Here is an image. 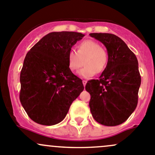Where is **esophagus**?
<instances>
[{"instance_id":"esophagus-1","label":"esophagus","mask_w":155,"mask_h":155,"mask_svg":"<svg viewBox=\"0 0 155 155\" xmlns=\"http://www.w3.org/2000/svg\"><path fill=\"white\" fill-rule=\"evenodd\" d=\"M82 82H83V84H84V87H85L86 84H87V81H86V80H83Z\"/></svg>"}]
</instances>
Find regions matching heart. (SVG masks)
Wrapping results in <instances>:
<instances>
[{"label":"heart","instance_id":"heart-1","mask_svg":"<svg viewBox=\"0 0 155 155\" xmlns=\"http://www.w3.org/2000/svg\"><path fill=\"white\" fill-rule=\"evenodd\" d=\"M108 53L99 43L93 40H85L78 46V52L70 50L67 55V62L71 71H79V75L84 78L93 77L96 73H102L108 63Z\"/></svg>","mask_w":155,"mask_h":155}]
</instances>
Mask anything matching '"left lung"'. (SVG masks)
<instances>
[{
	"mask_svg": "<svg viewBox=\"0 0 155 155\" xmlns=\"http://www.w3.org/2000/svg\"><path fill=\"white\" fill-rule=\"evenodd\" d=\"M108 53V63L99 80H90L85 89L90 94L89 105L93 118L108 127L126 121L137 106L141 76L136 55L119 37L91 33Z\"/></svg>",
	"mask_w": 155,
	"mask_h": 155,
	"instance_id": "left-lung-1",
	"label": "left lung"
}]
</instances>
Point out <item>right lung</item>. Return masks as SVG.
Masks as SVG:
<instances>
[{
  "instance_id": "1",
  "label": "right lung",
  "mask_w": 155,
  "mask_h": 155,
  "mask_svg": "<svg viewBox=\"0 0 155 155\" xmlns=\"http://www.w3.org/2000/svg\"><path fill=\"white\" fill-rule=\"evenodd\" d=\"M84 36L79 32H51L26 54L20 73L19 99L36 123L59 124L84 90L82 80L71 72L67 62L68 51Z\"/></svg>"
}]
</instances>
